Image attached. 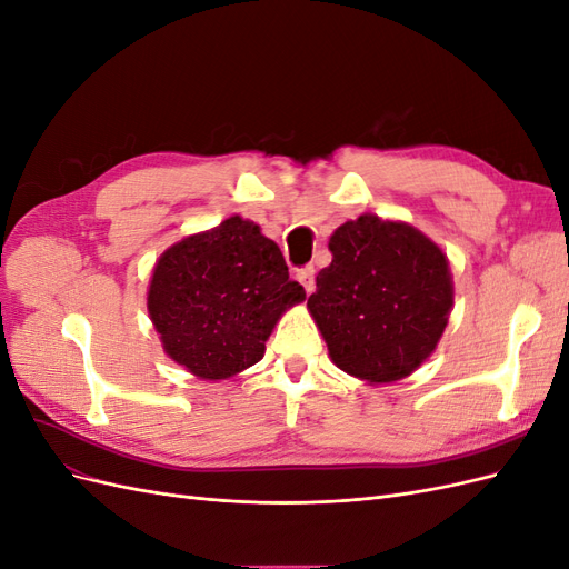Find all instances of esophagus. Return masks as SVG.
Returning <instances> with one entry per match:
<instances>
[{
    "instance_id": "34e87169",
    "label": "esophagus",
    "mask_w": 569,
    "mask_h": 569,
    "mask_svg": "<svg viewBox=\"0 0 569 569\" xmlns=\"http://www.w3.org/2000/svg\"><path fill=\"white\" fill-rule=\"evenodd\" d=\"M297 280L303 284V289L311 295V291L316 289V268L313 266H306V268H299L297 270Z\"/></svg>"
}]
</instances>
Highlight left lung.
I'll return each mask as SVG.
<instances>
[{
    "mask_svg": "<svg viewBox=\"0 0 569 569\" xmlns=\"http://www.w3.org/2000/svg\"><path fill=\"white\" fill-rule=\"evenodd\" d=\"M332 263L308 297L332 363L368 385H391L435 353L453 311L449 258L403 220L363 213L330 237Z\"/></svg>",
    "mask_w": 569,
    "mask_h": 569,
    "instance_id": "1",
    "label": "left lung"
}]
</instances>
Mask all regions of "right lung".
Here are the masks:
<instances>
[{"mask_svg": "<svg viewBox=\"0 0 569 569\" xmlns=\"http://www.w3.org/2000/svg\"><path fill=\"white\" fill-rule=\"evenodd\" d=\"M303 299L280 247L253 220L230 216L159 256L147 311L166 356L218 382L258 363L272 327Z\"/></svg>", "mask_w": 569, "mask_h": 569, "instance_id": "1", "label": "right lung"}]
</instances>
